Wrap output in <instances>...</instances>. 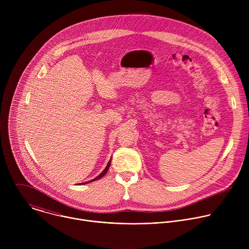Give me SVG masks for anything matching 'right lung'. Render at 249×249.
Here are the masks:
<instances>
[{
    "mask_svg": "<svg viewBox=\"0 0 249 249\" xmlns=\"http://www.w3.org/2000/svg\"><path fill=\"white\" fill-rule=\"evenodd\" d=\"M110 163H111V160L108 161V164L106 165V167L104 168V170L98 175V176H96L94 179H92V180H90V181H89V182H91V181H94V180H97V179H99V178H101V177H103L105 174H106V172H107V170L109 169V165H110ZM85 183H88V182H85Z\"/></svg>",
    "mask_w": 249,
    "mask_h": 249,
    "instance_id": "add662e5",
    "label": "right lung"
}]
</instances>
